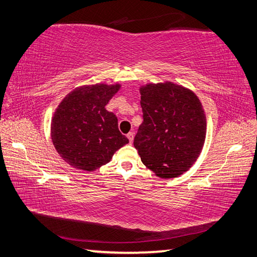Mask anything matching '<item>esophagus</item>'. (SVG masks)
I'll use <instances>...</instances> for the list:
<instances>
[{"label": "esophagus", "instance_id": "esophagus-1", "mask_svg": "<svg viewBox=\"0 0 257 257\" xmlns=\"http://www.w3.org/2000/svg\"><path fill=\"white\" fill-rule=\"evenodd\" d=\"M127 139L130 141V143H133V140H134V133L133 132H130L127 135Z\"/></svg>", "mask_w": 257, "mask_h": 257}]
</instances>
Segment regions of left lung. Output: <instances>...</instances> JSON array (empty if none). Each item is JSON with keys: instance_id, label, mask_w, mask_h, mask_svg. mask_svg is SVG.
Instances as JSON below:
<instances>
[{"instance_id": "left-lung-1", "label": "left lung", "mask_w": 257, "mask_h": 257, "mask_svg": "<svg viewBox=\"0 0 257 257\" xmlns=\"http://www.w3.org/2000/svg\"><path fill=\"white\" fill-rule=\"evenodd\" d=\"M144 122L134 146L142 163L161 178H175L198 159L206 140L207 119L196 93L173 82L140 88Z\"/></svg>"}]
</instances>
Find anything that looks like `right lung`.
I'll list each match as a JSON object with an SVG mask.
<instances>
[{
    "instance_id": "1",
    "label": "right lung",
    "mask_w": 257,
    "mask_h": 257,
    "mask_svg": "<svg viewBox=\"0 0 257 257\" xmlns=\"http://www.w3.org/2000/svg\"><path fill=\"white\" fill-rule=\"evenodd\" d=\"M121 84L82 85L68 93L51 118V141L60 157L76 169L93 172L128 143L117 117L105 105Z\"/></svg>"
}]
</instances>
